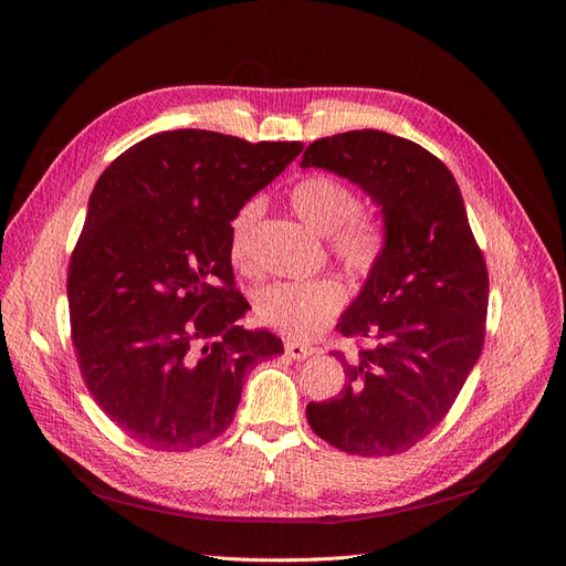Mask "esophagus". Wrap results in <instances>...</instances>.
<instances>
[{
    "instance_id": "obj_1",
    "label": "esophagus",
    "mask_w": 566,
    "mask_h": 566,
    "mask_svg": "<svg viewBox=\"0 0 566 566\" xmlns=\"http://www.w3.org/2000/svg\"><path fill=\"white\" fill-rule=\"evenodd\" d=\"M285 354L290 358H297V361H302V358H310L314 354V347L302 345V342H297V339H285Z\"/></svg>"
}]
</instances>
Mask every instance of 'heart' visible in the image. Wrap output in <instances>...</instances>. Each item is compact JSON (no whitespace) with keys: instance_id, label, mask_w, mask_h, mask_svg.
I'll use <instances>...</instances> for the list:
<instances>
[{"instance_id":"obj_1","label":"heart","mask_w":566,"mask_h":566,"mask_svg":"<svg viewBox=\"0 0 566 566\" xmlns=\"http://www.w3.org/2000/svg\"><path fill=\"white\" fill-rule=\"evenodd\" d=\"M287 202L306 227L328 235L331 252L352 276L366 279L385 252V229L361 208L354 188L333 175H306L287 191ZM262 205L248 200L231 219L229 254L238 269H252V235ZM345 304V290L333 279L271 283L254 295V314L273 331L297 339L316 337Z\"/></svg>"}]
</instances>
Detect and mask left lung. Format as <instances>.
I'll return each mask as SVG.
<instances>
[{
	"label": "left lung",
	"mask_w": 566,
	"mask_h": 566,
	"mask_svg": "<svg viewBox=\"0 0 566 566\" xmlns=\"http://www.w3.org/2000/svg\"><path fill=\"white\" fill-rule=\"evenodd\" d=\"M302 167L347 177L380 205L387 243L361 295L337 323L373 339L333 352L345 385L312 401L306 420L331 447L358 458L413 449L449 416L484 347L489 271L453 175L430 150L380 129L325 136Z\"/></svg>",
	"instance_id": "left-lung-1"
}]
</instances>
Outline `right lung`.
<instances>
[{
  "label": "right lung",
  "mask_w": 566,
  "mask_h": 566,
  "mask_svg": "<svg viewBox=\"0 0 566 566\" xmlns=\"http://www.w3.org/2000/svg\"><path fill=\"white\" fill-rule=\"evenodd\" d=\"M208 129L153 134L98 177L67 266L82 380L129 439L191 451L217 439L243 378L281 337L235 321L233 214L302 153Z\"/></svg>",
  "instance_id": "1"
}]
</instances>
